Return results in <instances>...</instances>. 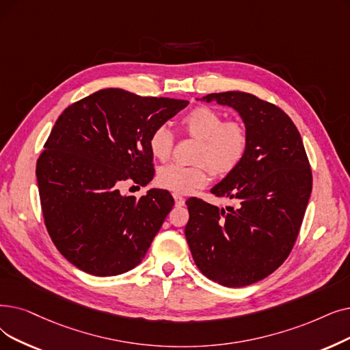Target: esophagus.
Listing matches in <instances>:
<instances>
[{"label":"esophagus","instance_id":"esophagus-1","mask_svg":"<svg viewBox=\"0 0 350 350\" xmlns=\"http://www.w3.org/2000/svg\"><path fill=\"white\" fill-rule=\"evenodd\" d=\"M173 197H174V203H176V206H177V207H180V206H185V202H186V200H185V197H181V196H180V194H177V193H176V194H173Z\"/></svg>","mask_w":350,"mask_h":350}]
</instances>
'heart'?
<instances>
[{
    "label": "heart",
    "instance_id": "heart-1",
    "mask_svg": "<svg viewBox=\"0 0 350 350\" xmlns=\"http://www.w3.org/2000/svg\"><path fill=\"white\" fill-rule=\"evenodd\" d=\"M208 107L197 105L180 118L185 135L199 140L193 165L169 164L157 173V185L174 193H191L204 187L211 177H224L245 160L249 148L246 126L237 120H226ZM174 147V135L165 126H159L148 135L150 153L160 161L169 160Z\"/></svg>",
    "mask_w": 350,
    "mask_h": 350
}]
</instances>
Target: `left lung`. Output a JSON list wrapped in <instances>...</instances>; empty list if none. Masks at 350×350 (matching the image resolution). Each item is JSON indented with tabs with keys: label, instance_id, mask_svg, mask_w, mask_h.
I'll use <instances>...</instances> for the list:
<instances>
[{
	"label": "left lung",
	"instance_id": "obj_1",
	"mask_svg": "<svg viewBox=\"0 0 350 350\" xmlns=\"http://www.w3.org/2000/svg\"><path fill=\"white\" fill-rule=\"evenodd\" d=\"M203 100L240 113L249 148L237 169L211 189L237 204L224 210L190 197L185 233L206 278L227 287L249 286L291 254L312 193L310 163L295 123L276 104L245 91Z\"/></svg>",
	"mask_w": 350,
	"mask_h": 350
}]
</instances>
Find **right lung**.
<instances>
[{
	"label": "right lung",
	"instance_id": "1",
	"mask_svg": "<svg viewBox=\"0 0 350 350\" xmlns=\"http://www.w3.org/2000/svg\"><path fill=\"white\" fill-rule=\"evenodd\" d=\"M189 101L104 88L62 113L37 160L44 224L66 259L94 276L134 269L174 206L167 190L121 196L154 177L148 135Z\"/></svg>",
	"mask_w": 350,
	"mask_h": 350
}]
</instances>
